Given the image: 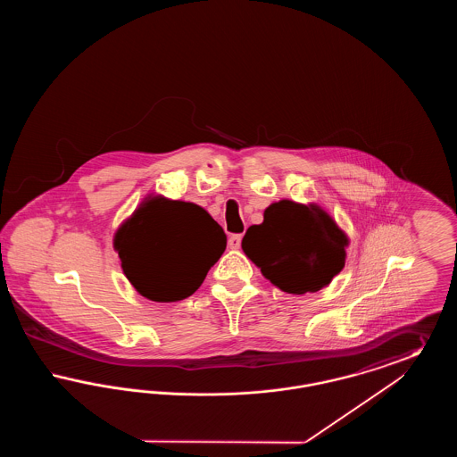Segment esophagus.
Listing matches in <instances>:
<instances>
[{
	"instance_id": "1",
	"label": "esophagus",
	"mask_w": 457,
	"mask_h": 457,
	"mask_svg": "<svg viewBox=\"0 0 457 457\" xmlns=\"http://www.w3.org/2000/svg\"><path fill=\"white\" fill-rule=\"evenodd\" d=\"M228 245H229V248H239V245H241V235H231L229 239H228Z\"/></svg>"
}]
</instances>
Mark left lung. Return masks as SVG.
Here are the masks:
<instances>
[{
	"instance_id": "obj_1",
	"label": "left lung",
	"mask_w": 457,
	"mask_h": 457,
	"mask_svg": "<svg viewBox=\"0 0 457 457\" xmlns=\"http://www.w3.org/2000/svg\"><path fill=\"white\" fill-rule=\"evenodd\" d=\"M348 237L315 204L279 200L250 226L241 241L262 274L291 295L315 293L337 276L346 262Z\"/></svg>"
}]
</instances>
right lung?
<instances>
[{
  "label": "right lung",
  "mask_w": 457,
  "mask_h": 457,
  "mask_svg": "<svg viewBox=\"0 0 457 457\" xmlns=\"http://www.w3.org/2000/svg\"><path fill=\"white\" fill-rule=\"evenodd\" d=\"M131 286L153 302L194 295L226 250V235L202 207L149 196L114 235Z\"/></svg>",
  "instance_id": "right-lung-1"
}]
</instances>
